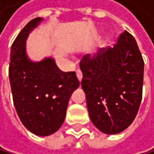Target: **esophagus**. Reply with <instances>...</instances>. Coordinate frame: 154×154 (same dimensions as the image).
<instances>
[{
	"label": "esophagus",
	"instance_id": "34e87169",
	"mask_svg": "<svg viewBox=\"0 0 154 154\" xmlns=\"http://www.w3.org/2000/svg\"><path fill=\"white\" fill-rule=\"evenodd\" d=\"M75 74H76V76H78V79L79 81H81L82 78H83V75H82V72L80 70H76L75 71Z\"/></svg>",
	"mask_w": 154,
	"mask_h": 154
}]
</instances>
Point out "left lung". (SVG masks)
Segmentation results:
<instances>
[{"label": "left lung", "instance_id": "8db88e82", "mask_svg": "<svg viewBox=\"0 0 154 154\" xmlns=\"http://www.w3.org/2000/svg\"><path fill=\"white\" fill-rule=\"evenodd\" d=\"M81 87L93 125L117 134L134 121L142 98L144 62L134 37L125 30L114 48H103L80 61Z\"/></svg>", "mask_w": 154, "mask_h": 154}]
</instances>
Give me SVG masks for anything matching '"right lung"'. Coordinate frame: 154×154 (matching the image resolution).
<instances>
[{"instance_id":"1","label":"right lung","mask_w":154,"mask_h":154,"mask_svg":"<svg viewBox=\"0 0 154 154\" xmlns=\"http://www.w3.org/2000/svg\"><path fill=\"white\" fill-rule=\"evenodd\" d=\"M42 18L29 21L11 48L9 79L14 104L23 125L33 134L49 136L66 118L72 92L79 87L75 72H63L54 58L32 62L26 56V40Z\"/></svg>"}]
</instances>
